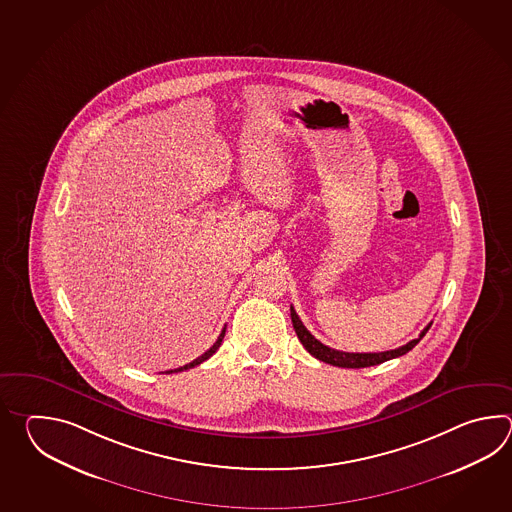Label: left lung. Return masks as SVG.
<instances>
[{"mask_svg":"<svg viewBox=\"0 0 512 512\" xmlns=\"http://www.w3.org/2000/svg\"><path fill=\"white\" fill-rule=\"evenodd\" d=\"M291 320H293L294 331H296V335L300 338L302 346H304L315 359L322 360V362H326V364H333V366H338V368H368V366L382 364V362H386V360L403 357L410 349H414L415 346L419 344V340L425 337L426 331L432 326V324H428V326L421 331L419 338L410 340L408 344H404L401 348L381 351V353H346V351H338V349L324 346L320 340H316V338L307 331V327L302 324L300 316L296 315L293 305H291Z\"/></svg>","mask_w":512,"mask_h":512,"instance_id":"obj_1","label":"left lung"}]
</instances>
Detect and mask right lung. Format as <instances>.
Wrapping results in <instances>:
<instances>
[{
    "label": "right lung",
    "mask_w": 512,
    "mask_h": 512,
    "mask_svg": "<svg viewBox=\"0 0 512 512\" xmlns=\"http://www.w3.org/2000/svg\"><path fill=\"white\" fill-rule=\"evenodd\" d=\"M225 329H227V327H223V331L219 333L218 340L214 342V346H212V348L210 349H207V351H205V353H203L201 357H197V359L192 360L190 364H185V366H181V368H177V370H168L166 371V373H177V371L190 370V368H194V366H199L201 362H205V360L210 359V357H212V355H214V353L218 351L219 346H221V342H223V337H225Z\"/></svg>",
    "instance_id": "1"
}]
</instances>
